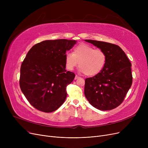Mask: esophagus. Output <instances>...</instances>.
I'll list each match as a JSON object with an SVG mask.
<instances>
[{
	"mask_svg": "<svg viewBox=\"0 0 148 148\" xmlns=\"http://www.w3.org/2000/svg\"><path fill=\"white\" fill-rule=\"evenodd\" d=\"M79 78H80V77L79 76H78V75H75V79H75V80H76V79H79Z\"/></svg>",
	"mask_w": 148,
	"mask_h": 148,
	"instance_id": "esophagus-1",
	"label": "esophagus"
}]
</instances>
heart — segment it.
Segmentation results:
<instances>
[{"mask_svg":"<svg viewBox=\"0 0 148 148\" xmlns=\"http://www.w3.org/2000/svg\"><path fill=\"white\" fill-rule=\"evenodd\" d=\"M106 62L107 55L104 51L84 44L75 47L72 53L65 54V65L67 69L73 70L79 64L80 71L87 76L99 73L104 68Z\"/></svg>","mask_w":148,"mask_h":148,"instance_id":"heart-1","label":"heart"}]
</instances>
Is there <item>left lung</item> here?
Masks as SVG:
<instances>
[{
    "instance_id": "1",
    "label": "left lung",
    "mask_w": 148,
    "mask_h": 148,
    "mask_svg": "<svg viewBox=\"0 0 148 148\" xmlns=\"http://www.w3.org/2000/svg\"><path fill=\"white\" fill-rule=\"evenodd\" d=\"M105 51L106 64L98 74L85 79L84 95L89 103L100 110L118 107L131 86V64L119 46L106 42L86 40Z\"/></svg>"
}]
</instances>
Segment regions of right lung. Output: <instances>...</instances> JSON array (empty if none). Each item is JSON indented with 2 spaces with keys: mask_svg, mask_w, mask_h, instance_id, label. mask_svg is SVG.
Returning a JSON list of instances; mask_svg holds the SVG:
<instances>
[{
  "mask_svg": "<svg viewBox=\"0 0 148 148\" xmlns=\"http://www.w3.org/2000/svg\"><path fill=\"white\" fill-rule=\"evenodd\" d=\"M65 39L46 40L34 45L20 68V87L29 103L36 109L55 111L66 98V86L75 77L66 71L65 54L76 43Z\"/></svg>",
  "mask_w": 148,
  "mask_h": 148,
  "instance_id": "add662e5",
  "label": "right lung"
}]
</instances>
